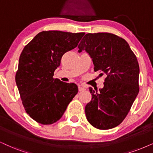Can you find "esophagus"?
<instances>
[{
    "label": "esophagus",
    "mask_w": 153,
    "mask_h": 153,
    "mask_svg": "<svg viewBox=\"0 0 153 153\" xmlns=\"http://www.w3.org/2000/svg\"><path fill=\"white\" fill-rule=\"evenodd\" d=\"M85 90V88L84 86H82V85H80L78 86V90L80 91V92H81V91H83Z\"/></svg>",
    "instance_id": "esophagus-1"
}]
</instances>
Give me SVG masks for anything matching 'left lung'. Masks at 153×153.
I'll use <instances>...</instances> for the list:
<instances>
[{"label":"left lung","mask_w":153,"mask_h":153,"mask_svg":"<svg viewBox=\"0 0 153 153\" xmlns=\"http://www.w3.org/2000/svg\"><path fill=\"white\" fill-rule=\"evenodd\" d=\"M78 47L92 58L95 72L107 75L100 92L89 88L92 100L85 106L87 119L100 130L114 128L126 117L139 92L136 55L125 39L107 32L86 34Z\"/></svg>","instance_id":"obj_1"}]
</instances>
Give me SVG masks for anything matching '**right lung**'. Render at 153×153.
Here are the masks:
<instances>
[{
    "label": "right lung",
    "instance_id": "1",
    "mask_svg": "<svg viewBox=\"0 0 153 153\" xmlns=\"http://www.w3.org/2000/svg\"><path fill=\"white\" fill-rule=\"evenodd\" d=\"M84 32L43 31L23 49L15 82L27 114L44 125L56 122L78 93L74 83L53 78L63 55L78 46Z\"/></svg>",
    "mask_w": 153,
    "mask_h": 153
}]
</instances>
